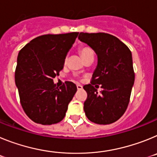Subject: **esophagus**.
<instances>
[{
    "instance_id": "34e87169",
    "label": "esophagus",
    "mask_w": 157,
    "mask_h": 157,
    "mask_svg": "<svg viewBox=\"0 0 157 157\" xmlns=\"http://www.w3.org/2000/svg\"><path fill=\"white\" fill-rule=\"evenodd\" d=\"M77 89L78 90H81L82 89V86L80 85V84H78L77 85Z\"/></svg>"
}]
</instances>
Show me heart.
Returning <instances> with one entry per match:
<instances>
[{"label":"heart","mask_w":157,"mask_h":157,"mask_svg":"<svg viewBox=\"0 0 157 157\" xmlns=\"http://www.w3.org/2000/svg\"><path fill=\"white\" fill-rule=\"evenodd\" d=\"M78 52H79L83 60H86L90 57H94V52L90 47L87 46V45H82V46L79 47Z\"/></svg>","instance_id":"1"}]
</instances>
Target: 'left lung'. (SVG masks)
I'll list each match as a JSON object with an SVG mask.
<instances>
[{
    "mask_svg": "<svg viewBox=\"0 0 157 157\" xmlns=\"http://www.w3.org/2000/svg\"><path fill=\"white\" fill-rule=\"evenodd\" d=\"M78 39L86 43L98 55V66L90 84L85 85L87 98L84 112L98 124L117 121L126 112L134 82L132 54L119 38L106 33H83ZM102 90L97 92L99 85Z\"/></svg>",
    "mask_w": 157,
    "mask_h": 157,
    "instance_id": "left-lung-1",
    "label": "left lung"
}]
</instances>
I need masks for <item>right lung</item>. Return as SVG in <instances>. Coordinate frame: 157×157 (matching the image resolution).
Masks as SVG:
<instances>
[{
  "mask_svg": "<svg viewBox=\"0 0 157 157\" xmlns=\"http://www.w3.org/2000/svg\"><path fill=\"white\" fill-rule=\"evenodd\" d=\"M78 32L35 37L19 51L15 81L23 111L32 121L51 125L61 121L77 91L65 82L58 88L52 78L63 68L67 53Z\"/></svg>",
  "mask_w": 157,
  "mask_h": 157,
  "instance_id": "1",
  "label": "right lung"
}]
</instances>
